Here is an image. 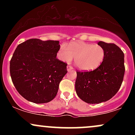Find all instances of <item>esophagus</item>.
<instances>
[{
  "label": "esophagus",
  "instance_id": "1",
  "mask_svg": "<svg viewBox=\"0 0 135 135\" xmlns=\"http://www.w3.org/2000/svg\"><path fill=\"white\" fill-rule=\"evenodd\" d=\"M66 69H67L68 71H70L71 70H73V68L71 66L68 65L67 66H66Z\"/></svg>",
  "mask_w": 135,
  "mask_h": 135
}]
</instances>
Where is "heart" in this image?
Returning <instances> with one entry per match:
<instances>
[{"instance_id":"heart-1","label":"heart","mask_w":135,"mask_h":135,"mask_svg":"<svg viewBox=\"0 0 135 135\" xmlns=\"http://www.w3.org/2000/svg\"><path fill=\"white\" fill-rule=\"evenodd\" d=\"M105 55L103 47L90 43L71 42L69 47L62 44L59 49L58 56L60 60L70 62L75 58V62L80 70L91 71L97 69L104 60Z\"/></svg>"}]
</instances>
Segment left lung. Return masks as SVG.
<instances>
[{
    "instance_id": "obj_1",
    "label": "left lung",
    "mask_w": 135,
    "mask_h": 135,
    "mask_svg": "<svg viewBox=\"0 0 135 135\" xmlns=\"http://www.w3.org/2000/svg\"><path fill=\"white\" fill-rule=\"evenodd\" d=\"M105 55L103 62L90 72H77L75 91L79 97L90 104L109 100L120 89L124 75V55L115 44L100 41Z\"/></svg>"
}]
</instances>
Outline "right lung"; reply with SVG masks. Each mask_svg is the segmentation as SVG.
I'll return each mask as SVG.
<instances>
[{
  "mask_svg": "<svg viewBox=\"0 0 135 135\" xmlns=\"http://www.w3.org/2000/svg\"><path fill=\"white\" fill-rule=\"evenodd\" d=\"M59 43L32 38L15 49L10 61L11 77L16 90L28 101L47 103L56 96L67 73V64L56 58Z\"/></svg>",
  "mask_w": 135,
  "mask_h": 135,
  "instance_id": "1",
  "label": "right lung"
}]
</instances>
